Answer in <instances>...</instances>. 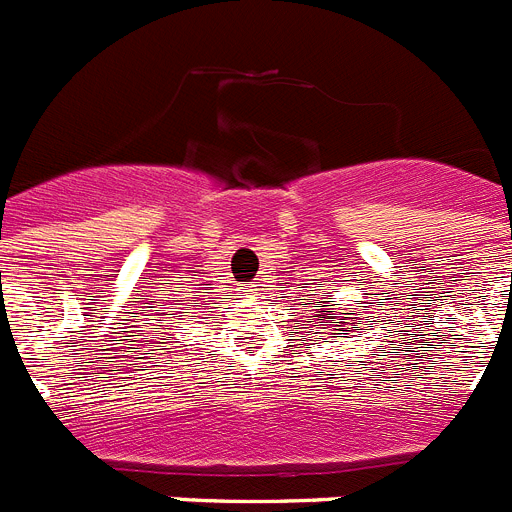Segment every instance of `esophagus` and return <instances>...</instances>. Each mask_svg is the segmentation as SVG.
<instances>
[{
	"instance_id": "1",
	"label": "esophagus",
	"mask_w": 512,
	"mask_h": 512,
	"mask_svg": "<svg viewBox=\"0 0 512 512\" xmlns=\"http://www.w3.org/2000/svg\"><path fill=\"white\" fill-rule=\"evenodd\" d=\"M259 287H261V284L248 282V284H243V287H238V292H241V295H246V297H253V295H259Z\"/></svg>"
}]
</instances>
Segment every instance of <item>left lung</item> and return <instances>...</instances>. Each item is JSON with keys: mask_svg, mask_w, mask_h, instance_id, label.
Returning <instances> with one entry per match:
<instances>
[{"mask_svg": "<svg viewBox=\"0 0 512 512\" xmlns=\"http://www.w3.org/2000/svg\"><path fill=\"white\" fill-rule=\"evenodd\" d=\"M328 300H333V297H330V292H328ZM310 305H312V302H310ZM369 305H372V302H369ZM320 307H323V310H320V312H323V318H325V320L336 318V315H338L336 307H330V305H320ZM359 307H361V302H359ZM343 315H356V312H354V310H351V312H341V315H338V320H346V318H343ZM312 318H318V315H312ZM359 323H361V318H359ZM366 323H369V328H372L374 320H366ZM336 330H338V328H336Z\"/></svg>", "mask_w": 512, "mask_h": 512, "instance_id": "1", "label": "left lung"}]
</instances>
